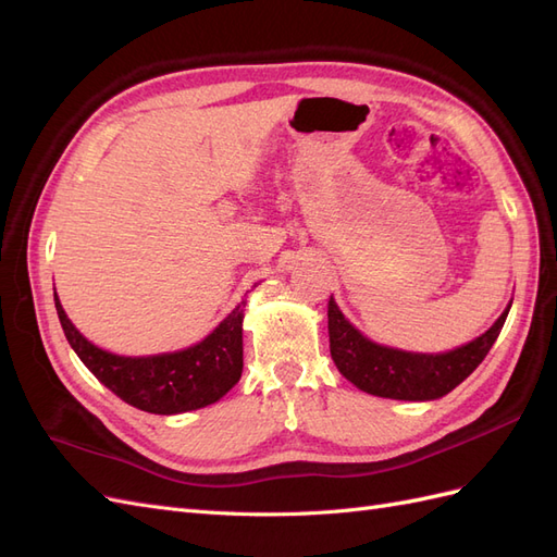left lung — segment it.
Here are the masks:
<instances>
[{"mask_svg":"<svg viewBox=\"0 0 557 557\" xmlns=\"http://www.w3.org/2000/svg\"><path fill=\"white\" fill-rule=\"evenodd\" d=\"M509 309L511 305L497 318V323L476 336L474 342L448 352L428 356V352H407L369 342L348 323L330 297V352L336 369L360 391L387 399L428 401L448 395L483 362L487 350L497 342Z\"/></svg>","mask_w":557,"mask_h":557,"instance_id":"8db88e82","label":"left lung"}]
</instances>
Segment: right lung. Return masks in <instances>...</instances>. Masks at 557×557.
I'll use <instances>...</instances> for the list:
<instances>
[{
	"label": "right lung",
	"instance_id": "obj_1",
	"mask_svg": "<svg viewBox=\"0 0 557 557\" xmlns=\"http://www.w3.org/2000/svg\"><path fill=\"white\" fill-rule=\"evenodd\" d=\"M244 307L246 301H242L205 342L190 348L148 358H125L90 344L66 318L55 295L60 325L81 362L113 395L141 411L160 416L209 407L242 379Z\"/></svg>",
	"mask_w": 557,
	"mask_h": 557
}]
</instances>
